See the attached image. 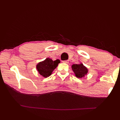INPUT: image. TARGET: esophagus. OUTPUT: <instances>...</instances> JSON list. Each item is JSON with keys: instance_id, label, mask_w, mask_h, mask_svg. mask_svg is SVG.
I'll return each instance as SVG.
<instances>
[{"instance_id": "34e87169", "label": "esophagus", "mask_w": 120, "mask_h": 120, "mask_svg": "<svg viewBox=\"0 0 120 120\" xmlns=\"http://www.w3.org/2000/svg\"><path fill=\"white\" fill-rule=\"evenodd\" d=\"M63 63H68V62H69V60H64L63 61Z\"/></svg>"}]
</instances>
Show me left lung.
Listing matches in <instances>:
<instances>
[{
  "mask_svg": "<svg viewBox=\"0 0 120 120\" xmlns=\"http://www.w3.org/2000/svg\"><path fill=\"white\" fill-rule=\"evenodd\" d=\"M72 68L76 77L80 78L86 75L88 71L86 68L82 63L80 64H73L72 66Z\"/></svg>",
  "mask_w": 120,
  "mask_h": 120,
  "instance_id": "obj_1",
  "label": "left lung"
}]
</instances>
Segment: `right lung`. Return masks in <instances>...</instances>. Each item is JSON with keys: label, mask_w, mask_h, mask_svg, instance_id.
<instances>
[{"label": "right lung", "mask_w": 120, "mask_h": 120, "mask_svg": "<svg viewBox=\"0 0 120 120\" xmlns=\"http://www.w3.org/2000/svg\"><path fill=\"white\" fill-rule=\"evenodd\" d=\"M60 62V61L59 59L53 61L48 58L43 61L40 62L37 65V68L40 74L46 78L52 74V71L57 68Z\"/></svg>", "instance_id": "add662e5"}]
</instances>
